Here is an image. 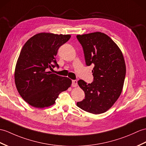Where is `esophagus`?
Segmentation results:
<instances>
[{
	"label": "esophagus",
	"instance_id": "34e87169",
	"mask_svg": "<svg viewBox=\"0 0 146 146\" xmlns=\"http://www.w3.org/2000/svg\"><path fill=\"white\" fill-rule=\"evenodd\" d=\"M72 86L74 88H76L78 86V81L76 80H72Z\"/></svg>",
	"mask_w": 146,
	"mask_h": 146
}]
</instances>
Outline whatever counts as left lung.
<instances>
[{
    "mask_svg": "<svg viewBox=\"0 0 146 146\" xmlns=\"http://www.w3.org/2000/svg\"><path fill=\"white\" fill-rule=\"evenodd\" d=\"M76 37L82 45L86 65H94L93 82L78 81L85 98L76 105L90 113H105L116 103L123 90L126 72L123 53L104 33L96 32Z\"/></svg>",
    "mask_w": 146,
    "mask_h": 146,
    "instance_id": "1",
    "label": "left lung"
}]
</instances>
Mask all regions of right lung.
<instances>
[{
  "mask_svg": "<svg viewBox=\"0 0 146 146\" xmlns=\"http://www.w3.org/2000/svg\"><path fill=\"white\" fill-rule=\"evenodd\" d=\"M70 37L42 32L32 36L22 47L15 68V83L20 95L32 106H52L58 94L72 85L68 78L49 71L58 67L55 58L58 50Z\"/></svg>",
  "mask_w": 146,
  "mask_h": 146,
  "instance_id": "1",
  "label": "right lung"
}]
</instances>
